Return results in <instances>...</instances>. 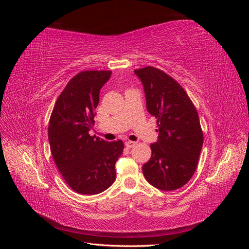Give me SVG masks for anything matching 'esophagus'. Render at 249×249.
Here are the masks:
<instances>
[{
	"mask_svg": "<svg viewBox=\"0 0 249 249\" xmlns=\"http://www.w3.org/2000/svg\"><path fill=\"white\" fill-rule=\"evenodd\" d=\"M135 145H136V142H135V141H126L125 142V146L126 147H133Z\"/></svg>",
	"mask_w": 249,
	"mask_h": 249,
	"instance_id": "esophagus-1",
	"label": "esophagus"
}]
</instances>
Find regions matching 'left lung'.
<instances>
[{
	"label": "left lung",
	"mask_w": 249,
	"mask_h": 249,
	"mask_svg": "<svg viewBox=\"0 0 249 249\" xmlns=\"http://www.w3.org/2000/svg\"><path fill=\"white\" fill-rule=\"evenodd\" d=\"M146 97V108L157 118L158 141L142 166L147 182L164 191L189 182L197 167L203 143L198 113L185 89L165 71L153 66L135 70Z\"/></svg>",
	"instance_id": "left-lung-1"
}]
</instances>
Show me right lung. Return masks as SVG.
Wrapping results in <instances>:
<instances>
[{
	"instance_id": "add662e5",
	"label": "right lung",
	"mask_w": 249,
	"mask_h": 249,
	"mask_svg": "<svg viewBox=\"0 0 249 249\" xmlns=\"http://www.w3.org/2000/svg\"><path fill=\"white\" fill-rule=\"evenodd\" d=\"M111 71H84L72 77L60 93L49 123L51 153L58 170L73 191L99 194L114 183L122 140L107 142L90 136L100 90Z\"/></svg>"
}]
</instances>
